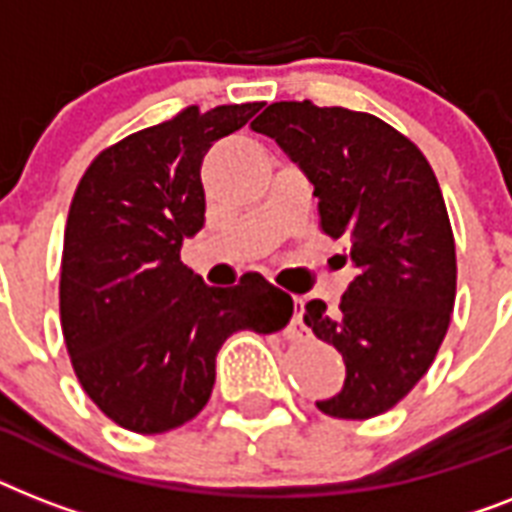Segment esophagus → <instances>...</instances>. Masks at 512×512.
I'll use <instances>...</instances> for the list:
<instances>
[{"instance_id": "34e87169", "label": "esophagus", "mask_w": 512, "mask_h": 512, "mask_svg": "<svg viewBox=\"0 0 512 512\" xmlns=\"http://www.w3.org/2000/svg\"><path fill=\"white\" fill-rule=\"evenodd\" d=\"M292 337H303V311H297L292 319Z\"/></svg>"}]
</instances>
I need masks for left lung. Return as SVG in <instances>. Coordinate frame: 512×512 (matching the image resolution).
<instances>
[{
	"mask_svg": "<svg viewBox=\"0 0 512 512\" xmlns=\"http://www.w3.org/2000/svg\"><path fill=\"white\" fill-rule=\"evenodd\" d=\"M252 130L300 164L321 231L345 244L356 268L337 311L305 305V324L345 361L342 390L316 406L337 420L388 412L433 364L457 295L454 233L433 167L377 116L311 100L271 103Z\"/></svg>",
	"mask_w": 512,
	"mask_h": 512,
	"instance_id": "left-lung-1",
	"label": "left lung"
}]
</instances>
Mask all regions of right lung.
<instances>
[{
  "mask_svg": "<svg viewBox=\"0 0 512 512\" xmlns=\"http://www.w3.org/2000/svg\"><path fill=\"white\" fill-rule=\"evenodd\" d=\"M260 106L183 108L100 151L76 185L60 260L63 340L92 404L132 433L193 420L223 342L292 319V297L260 273L217 289L180 260L204 225V154Z\"/></svg>",
  "mask_w": 512,
  "mask_h": 512,
  "instance_id": "right-lung-1",
  "label": "right lung"
}]
</instances>
